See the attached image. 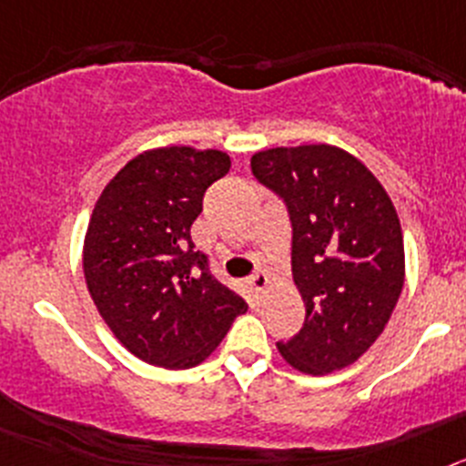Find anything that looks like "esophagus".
I'll return each instance as SVG.
<instances>
[{
	"mask_svg": "<svg viewBox=\"0 0 466 466\" xmlns=\"http://www.w3.org/2000/svg\"><path fill=\"white\" fill-rule=\"evenodd\" d=\"M249 282H252V289L257 291V294L263 296L266 291H268V275L266 273H257L252 279H249Z\"/></svg>",
	"mask_w": 466,
	"mask_h": 466,
	"instance_id": "1",
	"label": "esophagus"
}]
</instances>
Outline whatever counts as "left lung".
<instances>
[{
	"label": "left lung",
	"instance_id": "left-lung-1",
	"mask_svg": "<svg viewBox=\"0 0 466 466\" xmlns=\"http://www.w3.org/2000/svg\"><path fill=\"white\" fill-rule=\"evenodd\" d=\"M252 172L289 209L291 273L306 306L279 355L308 376L340 371L376 343L401 296L397 209L373 172L331 144L258 151Z\"/></svg>",
	"mask_w": 466,
	"mask_h": 466
}]
</instances>
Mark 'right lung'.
Segmentation results:
<instances>
[{
	"mask_svg": "<svg viewBox=\"0 0 466 466\" xmlns=\"http://www.w3.org/2000/svg\"><path fill=\"white\" fill-rule=\"evenodd\" d=\"M228 170L224 151L160 147L127 160L95 203L86 287L118 343L147 364H200L247 310L191 240L205 191Z\"/></svg>",
	"mask_w": 466,
	"mask_h": 466,
	"instance_id": "obj_1",
	"label": "right lung"
}]
</instances>
